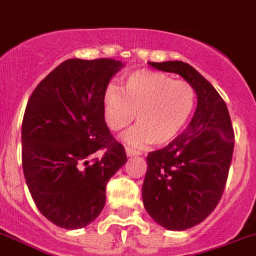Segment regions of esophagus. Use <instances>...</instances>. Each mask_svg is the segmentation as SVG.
Wrapping results in <instances>:
<instances>
[{"label":"esophagus","instance_id":"34e87169","mask_svg":"<svg viewBox=\"0 0 256 256\" xmlns=\"http://www.w3.org/2000/svg\"><path fill=\"white\" fill-rule=\"evenodd\" d=\"M126 154H128V158H132V156H136V154H139V151L132 150V148L130 147H126Z\"/></svg>","mask_w":256,"mask_h":256}]
</instances>
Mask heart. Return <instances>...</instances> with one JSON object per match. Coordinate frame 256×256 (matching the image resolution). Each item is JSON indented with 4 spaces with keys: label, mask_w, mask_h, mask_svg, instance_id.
Wrapping results in <instances>:
<instances>
[{
    "label": "heart",
    "mask_w": 256,
    "mask_h": 256,
    "mask_svg": "<svg viewBox=\"0 0 256 256\" xmlns=\"http://www.w3.org/2000/svg\"><path fill=\"white\" fill-rule=\"evenodd\" d=\"M196 91L184 79L162 72L136 70L124 79L122 92L108 87L104 95L105 122L112 132H121L136 114L138 126L126 135V142L140 147L147 143H170L194 113Z\"/></svg>",
    "instance_id": "b5f03b06"
}]
</instances>
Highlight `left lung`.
Returning a JSON list of instances; mask_svg holds the SVG:
<instances>
[{"instance_id":"left-lung-1","label":"left lung","mask_w":256,"mask_h":256,"mask_svg":"<svg viewBox=\"0 0 256 256\" xmlns=\"http://www.w3.org/2000/svg\"><path fill=\"white\" fill-rule=\"evenodd\" d=\"M180 74L198 96L188 128L166 147L150 152L142 186L146 211L169 230L200 224L218 204L234 150V132L226 104L214 86L186 62H148Z\"/></svg>"}]
</instances>
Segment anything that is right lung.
<instances>
[{
    "mask_svg": "<svg viewBox=\"0 0 256 256\" xmlns=\"http://www.w3.org/2000/svg\"><path fill=\"white\" fill-rule=\"evenodd\" d=\"M124 66L112 58H72L34 90L22 124V165L38 211L64 229L102 214L105 188L128 161L104 120V95ZM98 150L100 159L94 158Z\"/></svg>",
    "mask_w": 256,
    "mask_h": 256,
    "instance_id": "add662e5",
    "label": "right lung"
}]
</instances>
